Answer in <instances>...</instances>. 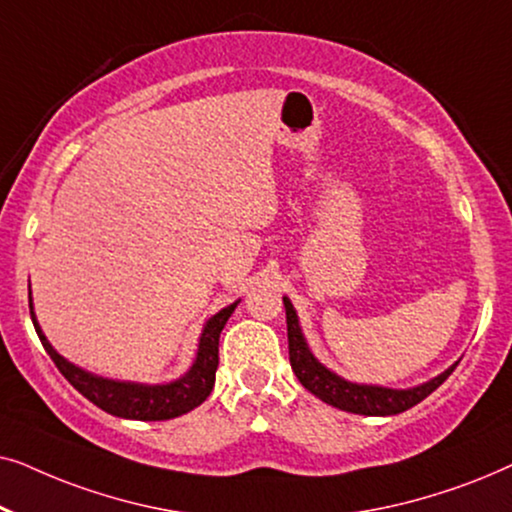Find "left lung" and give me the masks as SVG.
Instances as JSON below:
<instances>
[{
	"label": "left lung",
	"mask_w": 512,
	"mask_h": 512,
	"mask_svg": "<svg viewBox=\"0 0 512 512\" xmlns=\"http://www.w3.org/2000/svg\"><path fill=\"white\" fill-rule=\"evenodd\" d=\"M286 307V331H289V361L291 368L300 384L307 391H312L314 396L321 401L333 405V408L354 412V415H368V417H387L398 415V412L410 410L412 405L424 401L431 391H436L447 377L452 375V370L457 368V363L440 373L433 380L419 384L412 389H389V387H377V384H356L349 382L345 377L335 375L326 366L314 359V354L307 347L305 335L300 331L298 314L293 310L291 300L284 298Z\"/></svg>",
	"instance_id": "8db88e82"
}]
</instances>
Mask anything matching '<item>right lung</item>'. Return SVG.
Masks as SVG:
<instances>
[{
    "mask_svg": "<svg viewBox=\"0 0 512 512\" xmlns=\"http://www.w3.org/2000/svg\"><path fill=\"white\" fill-rule=\"evenodd\" d=\"M237 303H240V300H237ZM237 303L223 307L221 312H216L214 317L207 321L205 328H202L198 354H195L191 370H188L184 377H179V380L167 384L107 380V377L93 375L88 373V370L74 366V363H69L65 356L55 352L51 342L46 340L37 317H34L32 296L30 314L41 345H44L55 366H58L60 373L67 377V382L72 384L79 394H83L90 403H95L97 408H102L104 412H109V415L114 417L137 419V422H160V419H174L179 415H186V412L198 408V405L202 401H207V396L212 394L216 368H219V335L223 331V326H226L230 314L235 312Z\"/></svg>",
    "mask_w": 512,
    "mask_h": 512,
    "instance_id": "obj_1",
    "label": "right lung"
}]
</instances>
